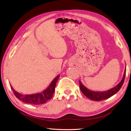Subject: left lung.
<instances>
[{"instance_id":"8db88e82","label":"left lung","mask_w":131,"mask_h":131,"mask_svg":"<svg viewBox=\"0 0 131 131\" xmlns=\"http://www.w3.org/2000/svg\"><path fill=\"white\" fill-rule=\"evenodd\" d=\"M125 73L126 68L125 70H124V76L123 79L121 80V81L119 82L116 86H115L114 87L112 88V89H110L107 91H93L90 90L81 83L80 80L79 81L80 88L83 94L85 95V96H87L88 98L90 99L91 100L96 101L105 100V99H108L111 96H112L113 95L116 94V93L120 90V88H121L122 85H123V84L124 83V80H125Z\"/></svg>"}]
</instances>
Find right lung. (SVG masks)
Here are the masks:
<instances>
[{
    "label": "right lung",
    "instance_id": "right-lung-1",
    "mask_svg": "<svg viewBox=\"0 0 131 131\" xmlns=\"http://www.w3.org/2000/svg\"><path fill=\"white\" fill-rule=\"evenodd\" d=\"M59 76L60 75L58 74L57 77H55V78L52 81L48 88L40 93H36V94L30 95H23L16 91L12 87L11 84L10 87L14 92V94L19 101L26 103L31 104V105H41V104L45 103L52 97L55 91V85Z\"/></svg>",
    "mask_w": 131,
    "mask_h": 131
}]
</instances>
